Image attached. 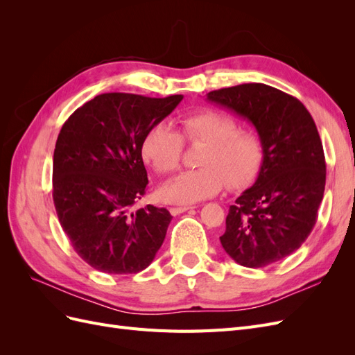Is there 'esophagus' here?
<instances>
[{
	"mask_svg": "<svg viewBox=\"0 0 355 355\" xmlns=\"http://www.w3.org/2000/svg\"><path fill=\"white\" fill-rule=\"evenodd\" d=\"M191 209H194V207H191V206H178V207H170V213L173 214V216H178V214L184 213V211H188V210H191Z\"/></svg>",
	"mask_w": 355,
	"mask_h": 355,
	"instance_id": "34e87169",
	"label": "esophagus"
}]
</instances>
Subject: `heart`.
I'll return each mask as SVG.
<instances>
[{
	"label": "heart",
	"instance_id": "b5f03b06",
	"mask_svg": "<svg viewBox=\"0 0 355 355\" xmlns=\"http://www.w3.org/2000/svg\"><path fill=\"white\" fill-rule=\"evenodd\" d=\"M184 141L201 144L200 168L182 171L159 188L168 202L194 204L216 196L225 180L231 188L250 184L263 159V144L253 132L239 130V124L225 112L204 110L180 120V135L166 123L149 128L142 142V157L157 173L175 171L184 153Z\"/></svg>",
	"mask_w": 355,
	"mask_h": 355
}]
</instances>
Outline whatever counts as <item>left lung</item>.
Instances as JSON below:
<instances>
[{
	"label": "left lung",
	"instance_id": "8db88e82",
	"mask_svg": "<svg viewBox=\"0 0 355 355\" xmlns=\"http://www.w3.org/2000/svg\"><path fill=\"white\" fill-rule=\"evenodd\" d=\"M207 101L250 121L263 144L252 188L230 207L222 247L247 268L283 261L308 239L326 187L323 144L308 110L261 83L207 93Z\"/></svg>",
	"mask_w": 355,
	"mask_h": 355
}]
</instances>
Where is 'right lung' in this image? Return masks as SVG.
Masks as SVG:
<instances>
[{"label": "right lung", "instance_id": "right-lung-1", "mask_svg": "<svg viewBox=\"0 0 355 355\" xmlns=\"http://www.w3.org/2000/svg\"><path fill=\"white\" fill-rule=\"evenodd\" d=\"M182 94L146 98L103 93L62 125L53 155V201L59 222L84 262L106 274H136L166 239L167 209H130L145 196L142 142Z\"/></svg>", "mask_w": 355, "mask_h": 355}]
</instances>
